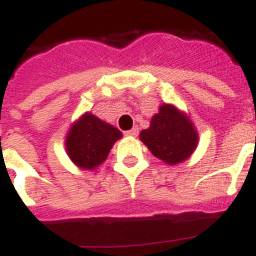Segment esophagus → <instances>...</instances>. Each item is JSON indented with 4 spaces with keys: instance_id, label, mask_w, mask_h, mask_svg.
Wrapping results in <instances>:
<instances>
[{
    "instance_id": "esophagus-1",
    "label": "esophagus",
    "mask_w": 256,
    "mask_h": 256,
    "mask_svg": "<svg viewBox=\"0 0 256 256\" xmlns=\"http://www.w3.org/2000/svg\"><path fill=\"white\" fill-rule=\"evenodd\" d=\"M138 134H139V130L135 126V128H132L131 131H126L125 132V135L126 136H138Z\"/></svg>"
}]
</instances>
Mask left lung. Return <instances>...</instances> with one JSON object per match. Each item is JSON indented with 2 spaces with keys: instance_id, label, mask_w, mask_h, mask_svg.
Returning a JSON list of instances; mask_svg holds the SVG:
<instances>
[{
  "instance_id": "8db88e82",
  "label": "left lung",
  "mask_w": 256,
  "mask_h": 256,
  "mask_svg": "<svg viewBox=\"0 0 256 256\" xmlns=\"http://www.w3.org/2000/svg\"><path fill=\"white\" fill-rule=\"evenodd\" d=\"M139 136L152 154L172 166L186 160L198 145V134L192 121L172 104L160 106L150 126Z\"/></svg>"
}]
</instances>
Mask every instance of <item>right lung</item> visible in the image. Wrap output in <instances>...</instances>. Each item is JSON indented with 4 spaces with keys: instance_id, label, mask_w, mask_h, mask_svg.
I'll return each instance as SVG.
<instances>
[{
    "instance_id": "add662e5",
    "label": "right lung",
    "mask_w": 256,
    "mask_h": 256,
    "mask_svg": "<svg viewBox=\"0 0 256 256\" xmlns=\"http://www.w3.org/2000/svg\"><path fill=\"white\" fill-rule=\"evenodd\" d=\"M121 136L122 134L116 126L102 121L92 112H84L71 126L65 148L78 167L94 170L107 158L112 145Z\"/></svg>"
}]
</instances>
